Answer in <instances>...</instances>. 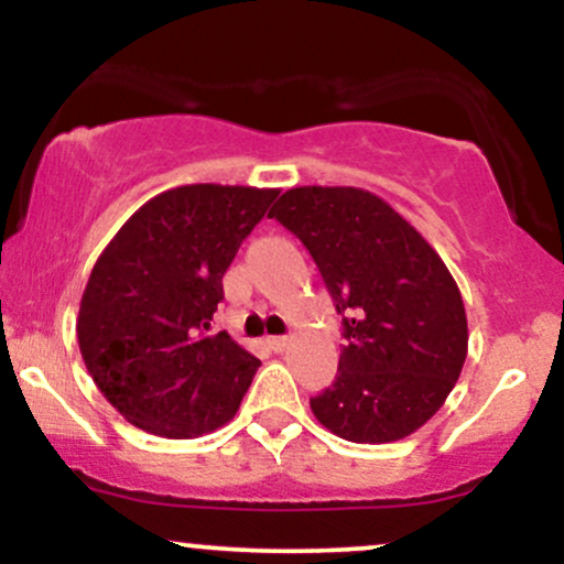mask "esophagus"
Returning a JSON list of instances; mask_svg holds the SVG:
<instances>
[{
    "label": "esophagus",
    "mask_w": 564,
    "mask_h": 564,
    "mask_svg": "<svg viewBox=\"0 0 564 564\" xmlns=\"http://www.w3.org/2000/svg\"><path fill=\"white\" fill-rule=\"evenodd\" d=\"M268 345H270V349H275V352H283V349L289 347V339L286 336H270Z\"/></svg>",
    "instance_id": "1"
}]
</instances>
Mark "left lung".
<instances>
[{
    "instance_id": "8db88e82",
    "label": "left lung",
    "mask_w": 564,
    "mask_h": 564,
    "mask_svg": "<svg viewBox=\"0 0 564 564\" xmlns=\"http://www.w3.org/2000/svg\"><path fill=\"white\" fill-rule=\"evenodd\" d=\"M307 246L341 313L336 381L310 398L349 443L403 440L443 408L467 360V310L430 241L377 193L291 187L270 212Z\"/></svg>"
}]
</instances>
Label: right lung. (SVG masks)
Returning a JSON list of instances; mask_svg holds the SVG:
<instances>
[{
    "label": "right lung",
    "instance_id": "1",
    "mask_svg": "<svg viewBox=\"0 0 564 564\" xmlns=\"http://www.w3.org/2000/svg\"><path fill=\"white\" fill-rule=\"evenodd\" d=\"M275 187L180 185L142 204L97 257L76 336L89 377L151 435H209L236 416L260 360L209 334L223 275Z\"/></svg>",
    "mask_w": 564,
    "mask_h": 564
}]
</instances>
